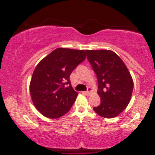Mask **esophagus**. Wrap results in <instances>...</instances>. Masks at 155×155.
<instances>
[{"mask_svg": "<svg viewBox=\"0 0 155 155\" xmlns=\"http://www.w3.org/2000/svg\"><path fill=\"white\" fill-rule=\"evenodd\" d=\"M91 92H92V89L90 87H88L87 88V91L84 92V93L85 95H90V94L91 93Z\"/></svg>", "mask_w": 155, "mask_h": 155, "instance_id": "esophagus-1", "label": "esophagus"}]
</instances>
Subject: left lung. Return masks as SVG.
Instances as JSON below:
<instances>
[{
  "mask_svg": "<svg viewBox=\"0 0 155 155\" xmlns=\"http://www.w3.org/2000/svg\"><path fill=\"white\" fill-rule=\"evenodd\" d=\"M87 58L96 74L101 104L93 110L104 118H114L130 101L133 81L122 59L111 50H86Z\"/></svg>",
  "mask_w": 155,
  "mask_h": 155,
  "instance_id": "left-lung-1",
  "label": "left lung"
}]
</instances>
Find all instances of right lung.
Instances as JSON below:
<instances>
[{
  "instance_id": "right-lung-1",
  "label": "right lung",
  "mask_w": 155,
  "mask_h": 155,
  "mask_svg": "<svg viewBox=\"0 0 155 155\" xmlns=\"http://www.w3.org/2000/svg\"><path fill=\"white\" fill-rule=\"evenodd\" d=\"M85 51L58 48L35 67L30 83V93L35 107L44 117L59 118L71 109L78 92L71 85L69 77L85 60Z\"/></svg>"
}]
</instances>
